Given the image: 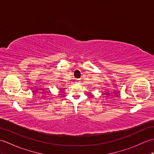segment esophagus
<instances>
[{"label": "esophagus", "instance_id": "esophagus-1", "mask_svg": "<svg viewBox=\"0 0 154 154\" xmlns=\"http://www.w3.org/2000/svg\"><path fill=\"white\" fill-rule=\"evenodd\" d=\"M77 83L80 82V81H80V79H77Z\"/></svg>", "mask_w": 154, "mask_h": 154}]
</instances>
